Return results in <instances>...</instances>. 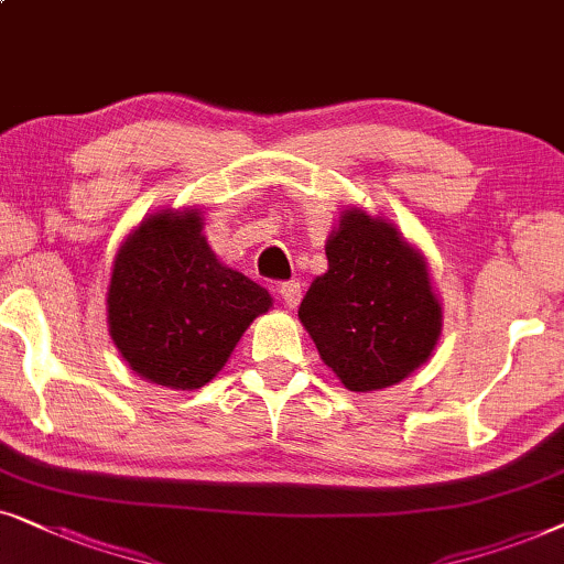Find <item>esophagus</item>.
Returning a JSON list of instances; mask_svg holds the SVG:
<instances>
[{
    "mask_svg": "<svg viewBox=\"0 0 564 564\" xmlns=\"http://www.w3.org/2000/svg\"><path fill=\"white\" fill-rule=\"evenodd\" d=\"M278 294H281L283 304H286V306H291V310H294V306H296L299 302H302V283H299V281L281 283V289H278Z\"/></svg>",
    "mask_w": 564,
    "mask_h": 564,
    "instance_id": "1",
    "label": "esophagus"
}]
</instances>
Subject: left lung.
<instances>
[{"label":"left lung","instance_id":"obj_1","mask_svg":"<svg viewBox=\"0 0 564 564\" xmlns=\"http://www.w3.org/2000/svg\"><path fill=\"white\" fill-rule=\"evenodd\" d=\"M325 252L327 273L299 306L319 358L350 392L410 377L431 358L444 325L423 254L394 224L360 208H345Z\"/></svg>","mask_w":564,"mask_h":564}]
</instances>
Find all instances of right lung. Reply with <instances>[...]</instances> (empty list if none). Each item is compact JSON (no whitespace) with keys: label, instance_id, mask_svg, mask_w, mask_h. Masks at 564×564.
<instances>
[{"label":"right lung","instance_id":"add662e5","mask_svg":"<svg viewBox=\"0 0 564 564\" xmlns=\"http://www.w3.org/2000/svg\"><path fill=\"white\" fill-rule=\"evenodd\" d=\"M273 299L219 262L198 208L147 216L120 245L108 289V327L141 379L200 389Z\"/></svg>","mask_w":564,"mask_h":564}]
</instances>
